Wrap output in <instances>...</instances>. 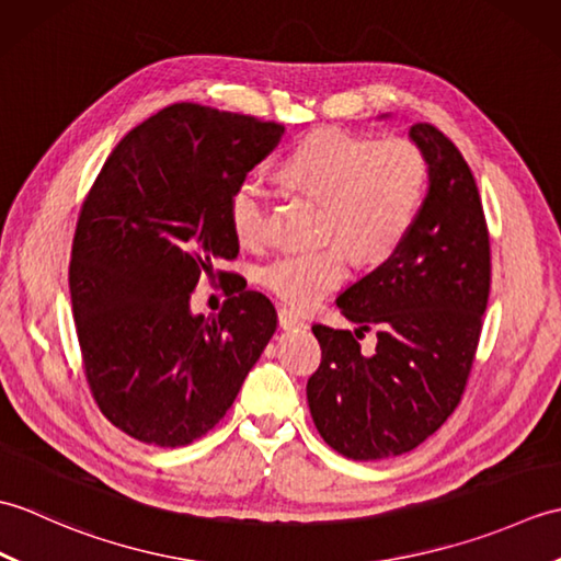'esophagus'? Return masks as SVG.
<instances>
[{"mask_svg": "<svg viewBox=\"0 0 561 561\" xmlns=\"http://www.w3.org/2000/svg\"><path fill=\"white\" fill-rule=\"evenodd\" d=\"M279 328L282 330H301V328H306V320L296 311H291V308H282V311H279Z\"/></svg>", "mask_w": 561, "mask_h": 561, "instance_id": "obj_1", "label": "esophagus"}]
</instances>
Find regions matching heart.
Returning a JSON list of instances; mask_svg holds the SVG:
<instances>
[{"label": "heart", "instance_id": "heart-1", "mask_svg": "<svg viewBox=\"0 0 561 561\" xmlns=\"http://www.w3.org/2000/svg\"><path fill=\"white\" fill-rule=\"evenodd\" d=\"M282 178L296 193L323 199L320 233L335 241L287 250L260 270V282L284 304L308 308L350 274L347 247L362 262H378L402 245L424 205L428 163L422 149L402 137L316 133L284 159ZM229 217L243 243L265 241L267 187L255 178L238 183Z\"/></svg>", "mask_w": 561, "mask_h": 561}]
</instances>
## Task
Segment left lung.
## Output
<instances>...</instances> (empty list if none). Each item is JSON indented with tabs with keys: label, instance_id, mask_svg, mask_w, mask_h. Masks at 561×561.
Instances as JSON below:
<instances>
[{
	"label": "left lung",
	"instance_id": "obj_1",
	"mask_svg": "<svg viewBox=\"0 0 561 561\" xmlns=\"http://www.w3.org/2000/svg\"><path fill=\"white\" fill-rule=\"evenodd\" d=\"M428 163V190L410 236L337 296L359 328L313 325L320 366L306 396L320 436L352 460L416 448L458 408L478 352L492 262L470 165L428 123L410 127ZM377 328V352L358 340Z\"/></svg>",
	"mask_w": 561,
	"mask_h": 561
}]
</instances>
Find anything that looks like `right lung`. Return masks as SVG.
Instances as JSON below:
<instances>
[{
    "instance_id": "add662e5",
    "label": "right lung",
    "mask_w": 561,
    "mask_h": 561,
    "mask_svg": "<svg viewBox=\"0 0 561 561\" xmlns=\"http://www.w3.org/2000/svg\"><path fill=\"white\" fill-rule=\"evenodd\" d=\"M284 127L173 103L121 139L89 190L71 243L69 294L83 374L105 420L178 448L231 408L277 330L265 294L231 289L219 316L190 296L238 255L229 202Z\"/></svg>"
}]
</instances>
